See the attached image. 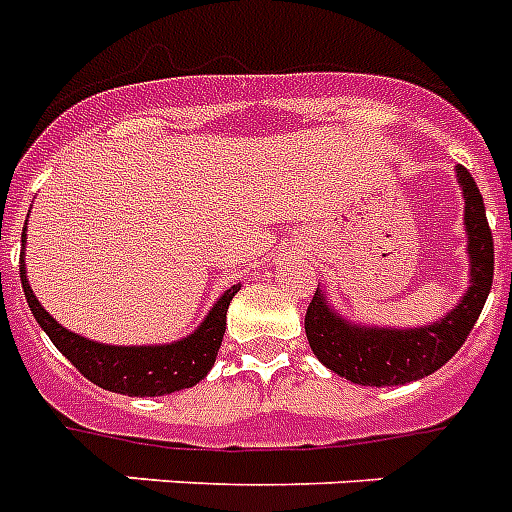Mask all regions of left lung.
<instances>
[{"mask_svg": "<svg viewBox=\"0 0 512 512\" xmlns=\"http://www.w3.org/2000/svg\"><path fill=\"white\" fill-rule=\"evenodd\" d=\"M458 186L464 191L466 209V251H469V290L456 308L440 321L419 329H375L349 323L323 298L321 287L305 313V336L313 355L360 386H404L440 370L456 355L466 336L474 329L476 318L487 303L492 274H495V243L487 225L482 194L464 165H456Z\"/></svg>", "mask_w": 512, "mask_h": 512, "instance_id": "left-lung-1", "label": "left lung"}]
</instances>
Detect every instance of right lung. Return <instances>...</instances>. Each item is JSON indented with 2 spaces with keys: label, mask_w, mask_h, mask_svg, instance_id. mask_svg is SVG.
<instances>
[{
  "label": "right lung",
  "mask_w": 512,
  "mask_h": 512,
  "mask_svg": "<svg viewBox=\"0 0 512 512\" xmlns=\"http://www.w3.org/2000/svg\"><path fill=\"white\" fill-rule=\"evenodd\" d=\"M20 256H25V251ZM20 282H23L25 300H28L33 316L61 355L67 357L90 383L113 393H126V396H165V393L191 388L204 381V375L212 370L214 357L220 352L230 300L240 290V285L225 290V295L212 305L202 326L181 342L152 344V347H113V344L90 342L85 336L64 329L59 321L48 316L46 308L38 303L30 290L23 259H20Z\"/></svg>",
  "instance_id": "add662e5"
}]
</instances>
